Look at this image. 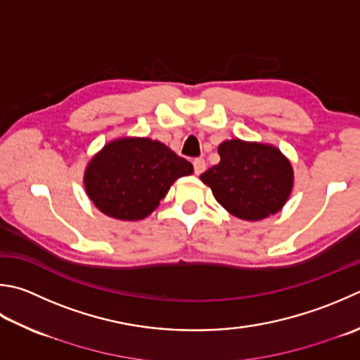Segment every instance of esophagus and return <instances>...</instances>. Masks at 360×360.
Listing matches in <instances>:
<instances>
[{
  "instance_id": "esophagus-1",
  "label": "esophagus",
  "mask_w": 360,
  "mask_h": 360,
  "mask_svg": "<svg viewBox=\"0 0 360 360\" xmlns=\"http://www.w3.org/2000/svg\"><path fill=\"white\" fill-rule=\"evenodd\" d=\"M193 170H195V174H201L204 170H206V160L201 158L193 159Z\"/></svg>"
}]
</instances>
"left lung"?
Returning <instances> with one entry per match:
<instances>
[{"label":"left lung","instance_id":"obj_1","mask_svg":"<svg viewBox=\"0 0 360 360\" xmlns=\"http://www.w3.org/2000/svg\"><path fill=\"white\" fill-rule=\"evenodd\" d=\"M218 154L220 164L200 178L228 212L257 221L284 206L292 192L293 172L279 150L234 139L218 146Z\"/></svg>","mask_w":360,"mask_h":360}]
</instances>
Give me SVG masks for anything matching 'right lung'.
<instances>
[{"instance_id": "add662e5", "label": "right lung", "mask_w": 360, "mask_h": 360, "mask_svg": "<svg viewBox=\"0 0 360 360\" xmlns=\"http://www.w3.org/2000/svg\"><path fill=\"white\" fill-rule=\"evenodd\" d=\"M192 172V164L164 143L120 139L90 160L86 190L105 215L136 221L159 206L176 179Z\"/></svg>"}]
</instances>
